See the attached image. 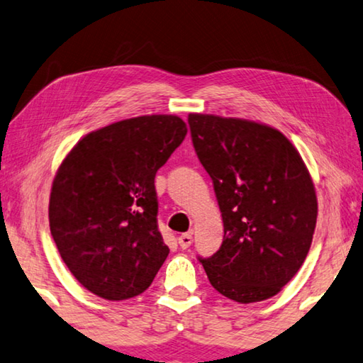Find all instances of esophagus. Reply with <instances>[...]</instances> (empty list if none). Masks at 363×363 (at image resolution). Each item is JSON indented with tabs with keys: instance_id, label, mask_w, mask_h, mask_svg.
<instances>
[{
	"instance_id": "34e87169",
	"label": "esophagus",
	"mask_w": 363,
	"mask_h": 363,
	"mask_svg": "<svg viewBox=\"0 0 363 363\" xmlns=\"http://www.w3.org/2000/svg\"><path fill=\"white\" fill-rule=\"evenodd\" d=\"M191 242H193V235L191 233H183V235L178 236V245H180L182 249L189 247V246H191Z\"/></svg>"
}]
</instances>
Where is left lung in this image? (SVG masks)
<instances>
[{
  "mask_svg": "<svg viewBox=\"0 0 363 363\" xmlns=\"http://www.w3.org/2000/svg\"><path fill=\"white\" fill-rule=\"evenodd\" d=\"M188 123L223 220L220 249L201 259L207 278L240 304L273 298L299 272L315 231L318 203L307 165L265 123L196 112Z\"/></svg>",
  "mask_w": 363,
  "mask_h": 363,
  "instance_id": "left-lung-1",
  "label": "left lung"
}]
</instances>
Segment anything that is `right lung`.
<instances>
[{
  "instance_id": "obj_1",
  "label": "right lung",
  "mask_w": 363,
  "mask_h": 363,
  "mask_svg": "<svg viewBox=\"0 0 363 363\" xmlns=\"http://www.w3.org/2000/svg\"><path fill=\"white\" fill-rule=\"evenodd\" d=\"M188 133L178 116L125 118L67 152L50 194V230L83 288L108 301L151 286L169 247L157 230L156 172Z\"/></svg>"
}]
</instances>
